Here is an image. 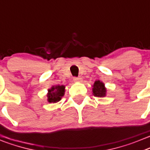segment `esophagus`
<instances>
[{
  "label": "esophagus",
  "mask_w": 150,
  "mask_h": 150,
  "mask_svg": "<svg viewBox=\"0 0 150 150\" xmlns=\"http://www.w3.org/2000/svg\"><path fill=\"white\" fill-rule=\"evenodd\" d=\"M73 81H75V82H81V81H82V78H81V77H75V78H73Z\"/></svg>",
  "instance_id": "1"
}]
</instances>
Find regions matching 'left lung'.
<instances>
[{"label": "left lung", "instance_id": "8db88e82", "mask_svg": "<svg viewBox=\"0 0 150 150\" xmlns=\"http://www.w3.org/2000/svg\"><path fill=\"white\" fill-rule=\"evenodd\" d=\"M92 91L93 94H94L95 97H105V96L106 89L104 86V83L100 82V81H95V83H94V86H93Z\"/></svg>", "mask_w": 150, "mask_h": 150}]
</instances>
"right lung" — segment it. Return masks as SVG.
Instances as JSON below:
<instances>
[{
	"instance_id": "right-lung-1",
	"label": "right lung",
	"mask_w": 150,
	"mask_h": 150,
	"mask_svg": "<svg viewBox=\"0 0 150 150\" xmlns=\"http://www.w3.org/2000/svg\"><path fill=\"white\" fill-rule=\"evenodd\" d=\"M64 86H56L52 87L51 89H49L47 94V100L49 103H55L60 101L64 94Z\"/></svg>"
}]
</instances>
